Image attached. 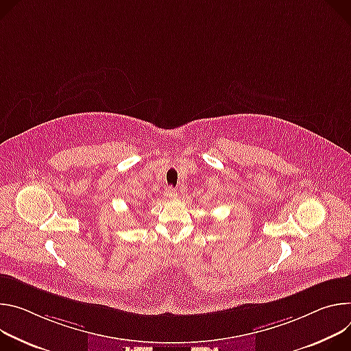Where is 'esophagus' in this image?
Returning <instances> with one entry per match:
<instances>
[{
	"label": "esophagus",
	"mask_w": 351,
	"mask_h": 351,
	"mask_svg": "<svg viewBox=\"0 0 351 351\" xmlns=\"http://www.w3.org/2000/svg\"><path fill=\"white\" fill-rule=\"evenodd\" d=\"M165 195H166L167 198H176V197H177V191H176V188H173V186H166V189H165Z\"/></svg>",
	"instance_id": "esophagus-1"
}]
</instances>
